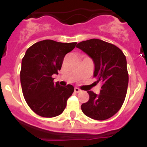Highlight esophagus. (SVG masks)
I'll use <instances>...</instances> for the list:
<instances>
[{
	"instance_id": "1",
	"label": "esophagus",
	"mask_w": 147,
	"mask_h": 147,
	"mask_svg": "<svg viewBox=\"0 0 147 147\" xmlns=\"http://www.w3.org/2000/svg\"><path fill=\"white\" fill-rule=\"evenodd\" d=\"M80 91H81V90H80L79 88H74V92H75V93H80Z\"/></svg>"
}]
</instances>
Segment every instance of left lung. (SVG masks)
Masks as SVG:
<instances>
[{
  "mask_svg": "<svg viewBox=\"0 0 147 147\" xmlns=\"http://www.w3.org/2000/svg\"><path fill=\"white\" fill-rule=\"evenodd\" d=\"M76 48L93 59V77L102 82L100 93L88 91L89 100L81 105L83 113L95 120L110 119L121 107L129 82L126 57L119 48L98 39L80 42Z\"/></svg>",
  "mask_w": 147,
  "mask_h": 147,
  "instance_id": "left-lung-1",
  "label": "left lung"
}]
</instances>
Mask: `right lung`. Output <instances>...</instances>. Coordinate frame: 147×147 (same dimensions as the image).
Listing matches in <instances>:
<instances>
[{
  "label": "right lung",
  "mask_w": 147,
  "mask_h": 147,
  "mask_svg": "<svg viewBox=\"0 0 147 147\" xmlns=\"http://www.w3.org/2000/svg\"><path fill=\"white\" fill-rule=\"evenodd\" d=\"M76 45L45 40L27 49L22 59L20 82L27 105L37 115L51 118L64 111L74 88L54 84L52 75L58 74L65 56Z\"/></svg>",
  "instance_id": "obj_1"
}]
</instances>
